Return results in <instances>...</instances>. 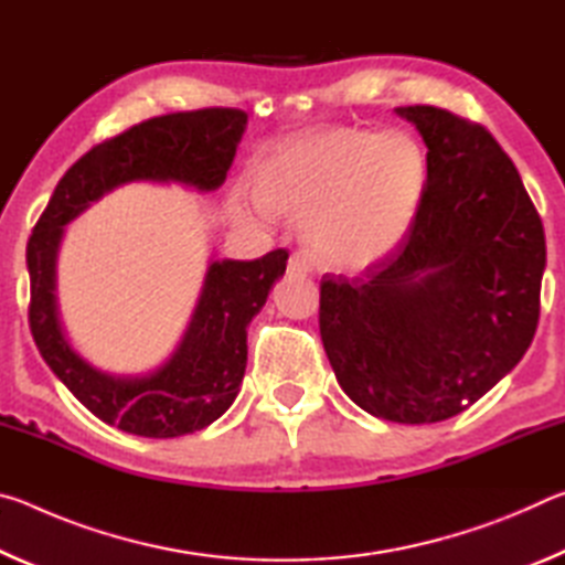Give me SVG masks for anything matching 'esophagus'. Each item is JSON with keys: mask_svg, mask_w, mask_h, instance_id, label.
<instances>
[{"mask_svg": "<svg viewBox=\"0 0 565 565\" xmlns=\"http://www.w3.org/2000/svg\"><path fill=\"white\" fill-rule=\"evenodd\" d=\"M289 271L291 274H311L313 271V264H311L309 256L301 254V252H296V254H291V259H289Z\"/></svg>", "mask_w": 565, "mask_h": 565, "instance_id": "34e87169", "label": "esophagus"}]
</instances>
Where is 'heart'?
I'll return each mask as SVG.
<instances>
[{"label":"heart","instance_id":"heart-1","mask_svg":"<svg viewBox=\"0 0 565 565\" xmlns=\"http://www.w3.org/2000/svg\"><path fill=\"white\" fill-rule=\"evenodd\" d=\"M426 154L404 131L329 129L279 141L254 167L256 194L234 189L236 222L271 212L306 222V242L333 269H369L394 254L426 191Z\"/></svg>","mask_w":565,"mask_h":565}]
</instances>
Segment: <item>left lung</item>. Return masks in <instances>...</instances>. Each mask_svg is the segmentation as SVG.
<instances>
[{
    "label": "left lung",
    "instance_id": "1",
    "mask_svg": "<svg viewBox=\"0 0 565 565\" xmlns=\"http://www.w3.org/2000/svg\"><path fill=\"white\" fill-rule=\"evenodd\" d=\"M428 147L414 226L356 279L323 276L319 329L339 386L371 416L436 424L491 391L529 351L546 236L481 124L398 107Z\"/></svg>",
    "mask_w": 565,
    "mask_h": 565
}]
</instances>
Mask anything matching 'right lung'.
Returning <instances> with one entry per match:
<instances>
[{
	"instance_id": "add662e5",
	"label": "right lung",
	"mask_w": 565,
	"mask_h": 565,
	"mask_svg": "<svg viewBox=\"0 0 565 565\" xmlns=\"http://www.w3.org/2000/svg\"><path fill=\"white\" fill-rule=\"evenodd\" d=\"M246 114L238 109L179 111L141 121L87 151L60 179L26 244L32 301L30 329L54 376L104 424L147 438L202 431L234 404L246 371V327L286 271L284 248L254 262L212 259L202 296L174 353L145 376L92 366L66 339L56 301V254L64 226L129 181L224 184Z\"/></svg>"
}]
</instances>
